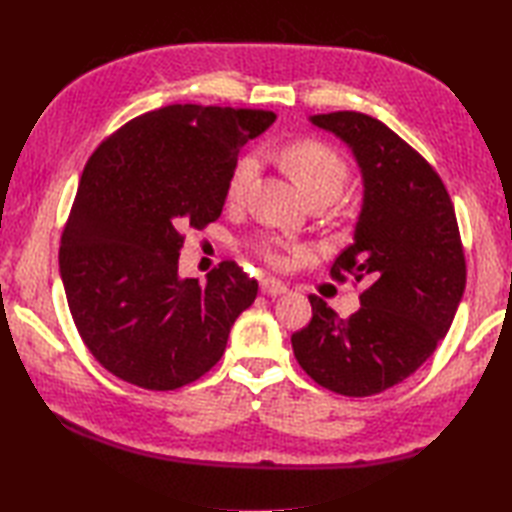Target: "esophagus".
<instances>
[{
	"instance_id": "obj_1",
	"label": "esophagus",
	"mask_w": 512,
	"mask_h": 512,
	"mask_svg": "<svg viewBox=\"0 0 512 512\" xmlns=\"http://www.w3.org/2000/svg\"><path fill=\"white\" fill-rule=\"evenodd\" d=\"M259 290H262L264 295H268V297H279V295H286L288 286L284 284V281L268 277V279H262V284H259Z\"/></svg>"
}]
</instances>
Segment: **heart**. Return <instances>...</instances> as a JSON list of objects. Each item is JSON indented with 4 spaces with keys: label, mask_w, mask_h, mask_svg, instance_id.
I'll return each mask as SVG.
<instances>
[{
    "label": "heart",
    "mask_w": 512,
    "mask_h": 512,
    "mask_svg": "<svg viewBox=\"0 0 512 512\" xmlns=\"http://www.w3.org/2000/svg\"><path fill=\"white\" fill-rule=\"evenodd\" d=\"M281 160H284L290 176L295 178L297 187L308 200L314 198V195L336 198L347 182V165L343 156L330 145L321 143V140H299V143H292L284 149ZM257 169L259 160L255 154H246L237 160L226 187L228 200L235 202L242 198L250 180L257 176Z\"/></svg>",
    "instance_id": "1"
}]
</instances>
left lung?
I'll return each mask as SVG.
<instances>
[{"mask_svg": "<svg viewBox=\"0 0 512 512\" xmlns=\"http://www.w3.org/2000/svg\"><path fill=\"white\" fill-rule=\"evenodd\" d=\"M310 123L350 147L361 169L354 242L330 273L365 290L350 319L310 295L312 321L292 334V350L321 387L374 396L416 372L451 328L466 286L458 220L438 173L378 118L332 112Z\"/></svg>", "mask_w": 512, "mask_h": 512, "instance_id": "8db88e82", "label": "left lung"}]
</instances>
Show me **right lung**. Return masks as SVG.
<instances>
[{
    "label": "right lung",
    "instance_id": "1",
    "mask_svg": "<svg viewBox=\"0 0 512 512\" xmlns=\"http://www.w3.org/2000/svg\"><path fill=\"white\" fill-rule=\"evenodd\" d=\"M273 112L167 105L118 129L94 151L59 248L76 330L107 372L169 391L220 361L257 281L235 262L178 275L182 231L222 215L239 149Z\"/></svg>",
    "mask_w": 512,
    "mask_h": 512
}]
</instances>
